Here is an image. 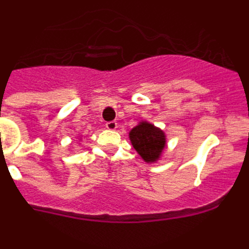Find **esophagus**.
<instances>
[{
  "label": "esophagus",
  "instance_id": "1",
  "mask_svg": "<svg viewBox=\"0 0 249 249\" xmlns=\"http://www.w3.org/2000/svg\"><path fill=\"white\" fill-rule=\"evenodd\" d=\"M106 128L109 129V131H114V129L117 128V123L114 122V121H111V122L106 123Z\"/></svg>",
  "mask_w": 249,
  "mask_h": 249
}]
</instances>
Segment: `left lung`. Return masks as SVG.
I'll return each mask as SVG.
<instances>
[{
	"label": "left lung",
	"instance_id": "left-lung-1",
	"mask_svg": "<svg viewBox=\"0 0 249 249\" xmlns=\"http://www.w3.org/2000/svg\"><path fill=\"white\" fill-rule=\"evenodd\" d=\"M129 141L146 163H157L167 147V136L163 129L148 121H141L129 131Z\"/></svg>",
	"mask_w": 249,
	"mask_h": 249
}]
</instances>
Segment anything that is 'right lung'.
<instances>
[{"instance_id": "obj_1", "label": "right lung", "mask_w": 249, "mask_h": 249, "mask_svg": "<svg viewBox=\"0 0 249 249\" xmlns=\"http://www.w3.org/2000/svg\"><path fill=\"white\" fill-rule=\"evenodd\" d=\"M78 137H80V136H78ZM80 141H81V138H78V142H80Z\"/></svg>"}]
</instances>
